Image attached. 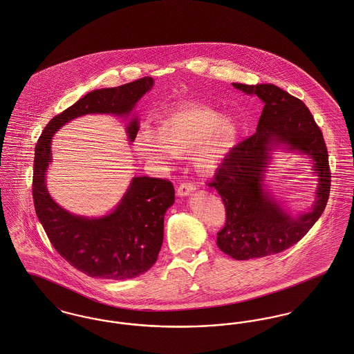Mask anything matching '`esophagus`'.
I'll return each instance as SVG.
<instances>
[{"label": "esophagus", "mask_w": 354, "mask_h": 354, "mask_svg": "<svg viewBox=\"0 0 354 354\" xmlns=\"http://www.w3.org/2000/svg\"><path fill=\"white\" fill-rule=\"evenodd\" d=\"M194 191H196L194 184H192V183H183V184L178 187V189H177V194H178L180 197H184V196H188V194H191V193L194 192Z\"/></svg>", "instance_id": "esophagus-1"}]
</instances>
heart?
Masks as SVG:
<instances>
[{
    "label": "heart",
    "mask_w": 354,
    "mask_h": 354,
    "mask_svg": "<svg viewBox=\"0 0 354 354\" xmlns=\"http://www.w3.org/2000/svg\"><path fill=\"white\" fill-rule=\"evenodd\" d=\"M238 126L230 118L196 104L180 105L161 116L154 129H142L135 151L153 161L167 162L191 154L203 174L215 173L238 142Z\"/></svg>",
    "instance_id": "heart-1"
}]
</instances>
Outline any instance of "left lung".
Segmentation results:
<instances>
[{
	"label": "left lung",
	"instance_id": "1",
	"mask_svg": "<svg viewBox=\"0 0 354 354\" xmlns=\"http://www.w3.org/2000/svg\"><path fill=\"white\" fill-rule=\"evenodd\" d=\"M263 102L257 131L238 143L208 183L221 194L225 223L218 232L219 249L234 259L277 254L297 243L321 218L331 187L328 154L322 131L306 104L273 84H232ZM279 145L306 153L319 177L310 213L293 218L264 189L270 153Z\"/></svg>",
	"mask_w": 354,
	"mask_h": 354
}]
</instances>
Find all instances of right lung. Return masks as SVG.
I'll use <instances>...</instances> for the list:
<instances>
[{
    "label": "right lung",
    "instance_id": "1",
    "mask_svg": "<svg viewBox=\"0 0 354 354\" xmlns=\"http://www.w3.org/2000/svg\"><path fill=\"white\" fill-rule=\"evenodd\" d=\"M153 85L151 77H143L118 88L97 89L85 95L50 120L35 147L32 196L37 219L61 257L91 277L133 279L156 263L163 242V218L174 203V188L169 180L133 177L111 214L101 218L73 215L53 200L46 187L51 139L66 123L84 115L129 116ZM138 123L135 118L127 127L131 142L138 133Z\"/></svg>",
    "mask_w": 354,
    "mask_h": 354
}]
</instances>
